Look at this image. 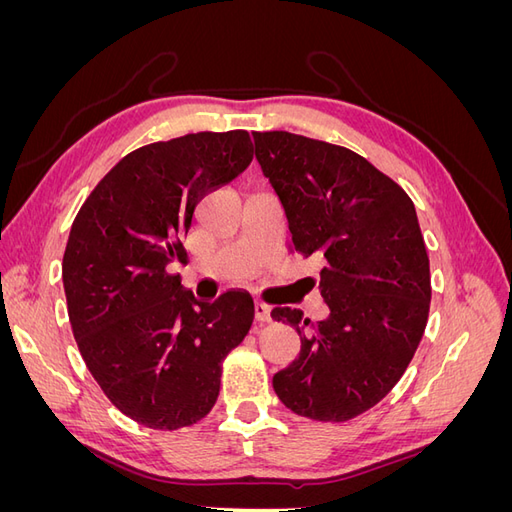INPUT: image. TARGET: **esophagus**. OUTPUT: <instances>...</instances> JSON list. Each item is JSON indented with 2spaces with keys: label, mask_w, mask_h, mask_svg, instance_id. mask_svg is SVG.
I'll use <instances>...</instances> for the list:
<instances>
[{
  "label": "esophagus",
  "mask_w": 512,
  "mask_h": 512,
  "mask_svg": "<svg viewBox=\"0 0 512 512\" xmlns=\"http://www.w3.org/2000/svg\"><path fill=\"white\" fill-rule=\"evenodd\" d=\"M254 316L258 322H271V307L267 303H256L254 305Z\"/></svg>",
  "instance_id": "esophagus-1"
}]
</instances>
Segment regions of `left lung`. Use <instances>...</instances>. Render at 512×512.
<instances>
[{
  "mask_svg": "<svg viewBox=\"0 0 512 512\" xmlns=\"http://www.w3.org/2000/svg\"><path fill=\"white\" fill-rule=\"evenodd\" d=\"M256 158L282 200L294 252L320 260L329 318L273 307L301 337L273 376L294 414L344 423L404 376L427 327L429 256L414 203L359 153L290 132H254Z\"/></svg>",
  "mask_w": 512,
  "mask_h": 512,
  "instance_id": "left-lung-1",
  "label": "left lung"
}]
</instances>
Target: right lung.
<instances>
[{"mask_svg": "<svg viewBox=\"0 0 512 512\" xmlns=\"http://www.w3.org/2000/svg\"><path fill=\"white\" fill-rule=\"evenodd\" d=\"M252 158L245 130L145 145L108 170L72 222L61 277L76 346L111 404L149 429L209 414L222 363L254 322L247 292L203 303L168 273L185 258L196 205Z\"/></svg>", "mask_w": 512, "mask_h": 512, "instance_id": "1", "label": "right lung"}]
</instances>
